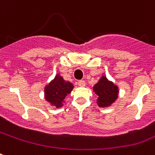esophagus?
Wrapping results in <instances>:
<instances>
[{"label": "esophagus", "instance_id": "1", "mask_svg": "<svg viewBox=\"0 0 155 155\" xmlns=\"http://www.w3.org/2000/svg\"><path fill=\"white\" fill-rule=\"evenodd\" d=\"M85 84H86L84 80H79V81H78V85L80 86V87H84Z\"/></svg>", "mask_w": 155, "mask_h": 155}]
</instances>
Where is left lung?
<instances>
[{"instance_id": "8db88e82", "label": "left lung", "mask_w": 155, "mask_h": 155, "mask_svg": "<svg viewBox=\"0 0 155 155\" xmlns=\"http://www.w3.org/2000/svg\"><path fill=\"white\" fill-rule=\"evenodd\" d=\"M93 90L98 97L97 102L100 107L110 106L118 97V87L109 81L105 76H102L98 82L93 86Z\"/></svg>"}]
</instances>
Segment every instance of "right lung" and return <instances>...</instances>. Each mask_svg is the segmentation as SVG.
Returning a JSON list of instances; mask_svg holds the SVG:
<instances>
[{
  "instance_id": "obj_1",
  "label": "right lung",
  "mask_w": 155,
  "mask_h": 155,
  "mask_svg": "<svg viewBox=\"0 0 155 155\" xmlns=\"http://www.w3.org/2000/svg\"><path fill=\"white\" fill-rule=\"evenodd\" d=\"M74 86L69 81H65L61 75H57L54 80L45 88L46 101L54 107L62 106L65 97L72 91Z\"/></svg>"
}]
</instances>
